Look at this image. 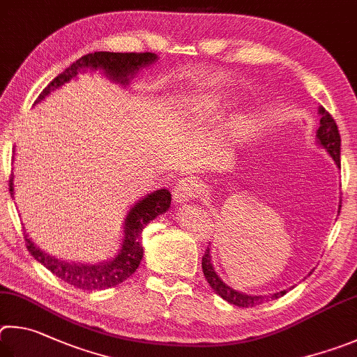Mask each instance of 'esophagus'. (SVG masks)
I'll use <instances>...</instances> for the list:
<instances>
[{
  "instance_id": "obj_1",
  "label": "esophagus",
  "mask_w": 357,
  "mask_h": 357,
  "mask_svg": "<svg viewBox=\"0 0 357 357\" xmlns=\"http://www.w3.org/2000/svg\"><path fill=\"white\" fill-rule=\"evenodd\" d=\"M199 180L196 177H185L178 180L177 186L172 191L175 204H185L188 201H195L199 195Z\"/></svg>"
}]
</instances>
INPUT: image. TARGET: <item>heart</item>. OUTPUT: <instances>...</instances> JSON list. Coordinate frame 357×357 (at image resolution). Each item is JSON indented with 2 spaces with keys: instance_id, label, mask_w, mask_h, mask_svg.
I'll list each match as a JSON object with an SVG mask.
<instances>
[{
  "instance_id": "1",
  "label": "heart",
  "mask_w": 357,
  "mask_h": 357,
  "mask_svg": "<svg viewBox=\"0 0 357 357\" xmlns=\"http://www.w3.org/2000/svg\"><path fill=\"white\" fill-rule=\"evenodd\" d=\"M210 103H211V102L208 100V102H205V106H210Z\"/></svg>"
}]
</instances>
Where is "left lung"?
<instances>
[{
    "label": "left lung",
    "instance_id": "8db88e82",
    "mask_svg": "<svg viewBox=\"0 0 357 357\" xmlns=\"http://www.w3.org/2000/svg\"><path fill=\"white\" fill-rule=\"evenodd\" d=\"M318 112H320V127L317 130V142L320 144L323 149L328 150V153L333 156V160L335 161V165L340 167V133L339 128H337V123L333 119V116L329 112L320 106L318 108ZM339 213H340V205H339ZM202 270H204V276L207 279V282L210 284L211 289H213L218 295H220L222 299H226L227 303L238 305V307H252V305H259L264 301H270V299H278L280 296H284L287 290L273 293L270 296H255V295H246V293L236 291L234 289H230L229 285H226L221 280V278L218 276V273L215 271L213 265H211V255H210V249L207 248L204 257H202Z\"/></svg>",
    "mask_w": 357,
    "mask_h": 357
}]
</instances>
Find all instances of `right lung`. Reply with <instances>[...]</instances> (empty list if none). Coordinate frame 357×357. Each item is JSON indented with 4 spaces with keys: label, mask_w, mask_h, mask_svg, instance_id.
I'll list each match as a JSON object with an SVG mask.
<instances>
[{
    "label": "right lung",
    "mask_w": 357,
    "mask_h": 357,
    "mask_svg": "<svg viewBox=\"0 0 357 357\" xmlns=\"http://www.w3.org/2000/svg\"><path fill=\"white\" fill-rule=\"evenodd\" d=\"M156 59H158V56L155 53H89L75 61L72 66H68L64 72L58 75L40 92L36 103H39L54 89H58L73 77H77L78 72L87 70V68H91V70H98L100 68L109 79L121 84H128L130 78L136 72H139L142 67L153 64ZM9 191L14 196V175L9 180ZM169 207H171V192L167 190H156L146 197H142L139 202H136L125 216L122 248L119 249L114 259L100 261V264H75V261L56 259L53 255L42 251L40 248H37L31 241L28 234L24 235V241H26V248L31 255L64 282L81 290H103L108 289V287L122 284L137 270L144 254L141 245L142 229L158 215L166 213Z\"/></svg>",
    "instance_id": "obj_1"
}]
</instances>
